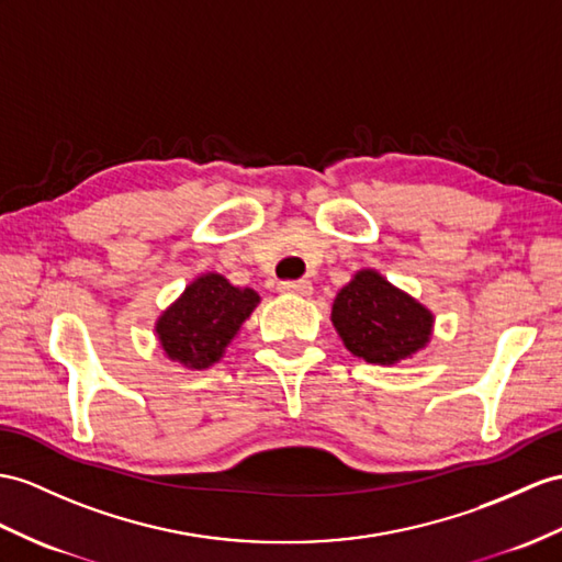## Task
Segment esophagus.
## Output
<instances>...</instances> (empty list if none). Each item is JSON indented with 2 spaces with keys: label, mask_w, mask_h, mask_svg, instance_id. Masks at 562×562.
Here are the masks:
<instances>
[{
  "label": "esophagus",
  "mask_w": 562,
  "mask_h": 562,
  "mask_svg": "<svg viewBox=\"0 0 562 562\" xmlns=\"http://www.w3.org/2000/svg\"><path fill=\"white\" fill-rule=\"evenodd\" d=\"M279 289L283 293H293V295H312V283L300 279V281H281Z\"/></svg>",
  "instance_id": "34e87169"
}]
</instances>
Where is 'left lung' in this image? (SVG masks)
<instances>
[{
  "label": "left lung",
  "instance_id": "1",
  "mask_svg": "<svg viewBox=\"0 0 562 562\" xmlns=\"http://www.w3.org/2000/svg\"><path fill=\"white\" fill-rule=\"evenodd\" d=\"M331 322L352 355L389 367L427 348L434 314L379 271L362 269L338 291Z\"/></svg>",
  "mask_w": 562,
  "mask_h": 562
}]
</instances>
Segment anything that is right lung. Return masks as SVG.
<instances>
[{"instance_id":"right-lung-1","label":"right lung","mask_w":562,"mask_h":562,"mask_svg":"<svg viewBox=\"0 0 562 562\" xmlns=\"http://www.w3.org/2000/svg\"><path fill=\"white\" fill-rule=\"evenodd\" d=\"M257 303L259 295L252 289H238L222 273H202L161 312L155 324L159 346L173 362L207 369L224 358Z\"/></svg>"}]
</instances>
